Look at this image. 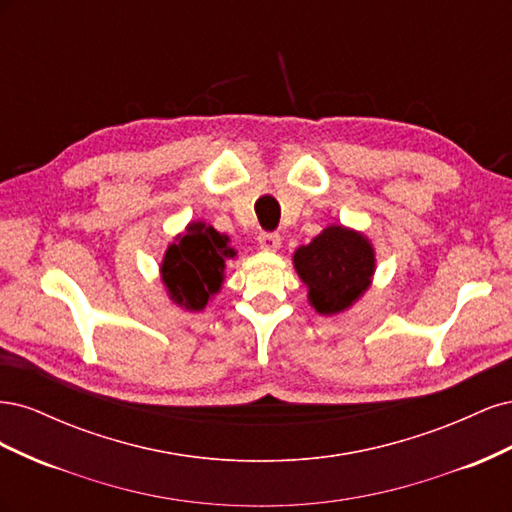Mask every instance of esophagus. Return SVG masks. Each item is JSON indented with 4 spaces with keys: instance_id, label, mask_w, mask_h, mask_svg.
Instances as JSON below:
<instances>
[{
    "instance_id": "34e87169",
    "label": "esophagus",
    "mask_w": 512,
    "mask_h": 512,
    "mask_svg": "<svg viewBox=\"0 0 512 512\" xmlns=\"http://www.w3.org/2000/svg\"><path fill=\"white\" fill-rule=\"evenodd\" d=\"M258 243H260L262 250L277 252V250H280V245H282V237L277 235V232H260Z\"/></svg>"
}]
</instances>
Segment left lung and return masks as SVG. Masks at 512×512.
<instances>
[{"instance_id":"left-lung-1","label":"left lung","mask_w":512,"mask_h":512,"mask_svg":"<svg viewBox=\"0 0 512 512\" xmlns=\"http://www.w3.org/2000/svg\"><path fill=\"white\" fill-rule=\"evenodd\" d=\"M307 299L318 314L333 316L359 301L376 271L369 239L346 226H327L292 256Z\"/></svg>"}]
</instances>
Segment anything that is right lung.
Returning <instances> with one entry per match:
<instances>
[{
	"label": "right lung",
	"mask_w": 512,
	"mask_h": 512,
	"mask_svg": "<svg viewBox=\"0 0 512 512\" xmlns=\"http://www.w3.org/2000/svg\"><path fill=\"white\" fill-rule=\"evenodd\" d=\"M228 241L226 235L205 222L188 224L183 235L168 245L160 267L170 299L190 312L205 309L222 288L224 260L237 256Z\"/></svg>",
	"instance_id": "obj_1"
}]
</instances>
